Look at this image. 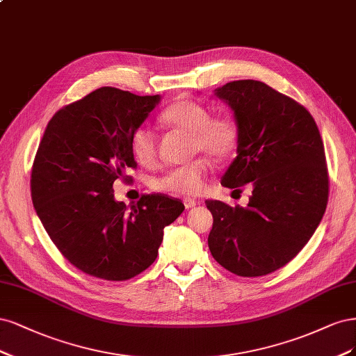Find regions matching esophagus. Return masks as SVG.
Masks as SVG:
<instances>
[{
  "label": "esophagus",
  "instance_id": "obj_1",
  "mask_svg": "<svg viewBox=\"0 0 356 356\" xmlns=\"http://www.w3.org/2000/svg\"><path fill=\"white\" fill-rule=\"evenodd\" d=\"M183 204H185L186 209H192V207H195V205H198V201L193 198H185L183 200Z\"/></svg>",
  "mask_w": 356,
  "mask_h": 356
}]
</instances>
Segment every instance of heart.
Returning <instances> with one entry per match:
<instances>
[{
	"label": "heart",
	"mask_w": 356,
	"mask_h": 356,
	"mask_svg": "<svg viewBox=\"0 0 356 356\" xmlns=\"http://www.w3.org/2000/svg\"><path fill=\"white\" fill-rule=\"evenodd\" d=\"M161 121L191 134L193 152H205L214 159L231 156L238 146V129L227 117H211V112L202 103L191 99L177 100L161 113ZM130 149L133 156L143 165L156 163L158 142L155 133L147 127L136 129L131 134ZM211 165L205 158H198L185 165L168 170L155 180L159 191L195 195L204 188L205 176Z\"/></svg>",
	"instance_id": "heart-1"
}]
</instances>
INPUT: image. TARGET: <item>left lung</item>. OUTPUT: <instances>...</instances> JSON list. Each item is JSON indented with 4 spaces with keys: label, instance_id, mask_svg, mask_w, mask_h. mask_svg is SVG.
Segmentation results:
<instances>
[{
    "label": "left lung",
    "instance_id": "obj_1",
    "mask_svg": "<svg viewBox=\"0 0 356 356\" xmlns=\"http://www.w3.org/2000/svg\"><path fill=\"white\" fill-rule=\"evenodd\" d=\"M232 109L236 158L222 185H253L247 207L205 201L213 214V257L238 277L285 266L307 244L328 201L324 143L306 108L261 81L239 79L214 90Z\"/></svg>",
    "mask_w": 356,
    "mask_h": 356
}]
</instances>
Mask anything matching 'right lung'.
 <instances>
[{"label": "right lung", "mask_w": 356, "mask_h": 356, "mask_svg": "<svg viewBox=\"0 0 356 356\" xmlns=\"http://www.w3.org/2000/svg\"><path fill=\"white\" fill-rule=\"evenodd\" d=\"M159 100L100 87L57 111L40 142L31 175L33 209L60 253L91 277L125 281L147 269L164 227L185 210L161 193L127 207L112 189L136 167L131 134Z\"/></svg>", "instance_id": "right-lung-1"}]
</instances>
